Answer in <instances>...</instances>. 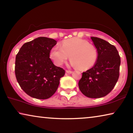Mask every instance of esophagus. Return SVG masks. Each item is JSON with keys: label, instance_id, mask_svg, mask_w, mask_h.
Segmentation results:
<instances>
[{"label": "esophagus", "instance_id": "obj_1", "mask_svg": "<svg viewBox=\"0 0 133 133\" xmlns=\"http://www.w3.org/2000/svg\"><path fill=\"white\" fill-rule=\"evenodd\" d=\"M66 73H67V74H72V71H70V70H66Z\"/></svg>", "mask_w": 133, "mask_h": 133}]
</instances>
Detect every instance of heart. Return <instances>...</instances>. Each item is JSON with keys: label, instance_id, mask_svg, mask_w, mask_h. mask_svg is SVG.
Instances as JSON below:
<instances>
[{"label": "heart", "instance_id": "obj_1", "mask_svg": "<svg viewBox=\"0 0 133 133\" xmlns=\"http://www.w3.org/2000/svg\"><path fill=\"white\" fill-rule=\"evenodd\" d=\"M50 57L57 66H61L70 57L71 66L86 70L96 64L98 50L86 40L74 38L63 41L61 48L54 47L50 50Z\"/></svg>", "mask_w": 133, "mask_h": 133}]
</instances>
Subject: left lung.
<instances>
[{"label":"left lung","instance_id":"left-lung-1","mask_svg":"<svg viewBox=\"0 0 133 133\" xmlns=\"http://www.w3.org/2000/svg\"><path fill=\"white\" fill-rule=\"evenodd\" d=\"M91 39L98 50V59L94 66L83 73L78 86L88 98H99L108 95L116 84L121 58L115 46L98 37Z\"/></svg>","mask_w":133,"mask_h":133}]
</instances>
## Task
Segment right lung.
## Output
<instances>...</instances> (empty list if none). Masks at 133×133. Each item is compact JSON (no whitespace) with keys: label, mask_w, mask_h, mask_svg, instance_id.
<instances>
[{"label":"right lung","mask_w":133,"mask_h":133,"mask_svg":"<svg viewBox=\"0 0 133 133\" xmlns=\"http://www.w3.org/2000/svg\"><path fill=\"white\" fill-rule=\"evenodd\" d=\"M57 43L54 39L40 37L25 43L16 57L15 74L25 92L36 99L51 97L58 87L65 70L54 64L50 50Z\"/></svg>","instance_id":"obj_1"}]
</instances>
